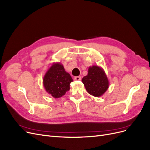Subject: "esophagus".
Wrapping results in <instances>:
<instances>
[{"mask_svg":"<svg viewBox=\"0 0 150 150\" xmlns=\"http://www.w3.org/2000/svg\"><path fill=\"white\" fill-rule=\"evenodd\" d=\"M75 80L76 81H79V80H81V76H75V77L74 78Z\"/></svg>","mask_w":150,"mask_h":150,"instance_id":"obj_1","label":"esophagus"}]
</instances>
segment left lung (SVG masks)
<instances>
[{
    "mask_svg": "<svg viewBox=\"0 0 150 150\" xmlns=\"http://www.w3.org/2000/svg\"><path fill=\"white\" fill-rule=\"evenodd\" d=\"M87 92L94 97H100L108 91L109 82L103 68L97 65L89 67L88 74L82 79Z\"/></svg>",
    "mask_w": 150,
    "mask_h": 150,
    "instance_id": "1",
    "label": "left lung"
}]
</instances>
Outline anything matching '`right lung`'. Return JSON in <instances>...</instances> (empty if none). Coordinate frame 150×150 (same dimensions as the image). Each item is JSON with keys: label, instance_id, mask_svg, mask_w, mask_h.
Returning <instances> with one entry per match:
<instances>
[{"label": "right lung", "instance_id": "1", "mask_svg": "<svg viewBox=\"0 0 150 150\" xmlns=\"http://www.w3.org/2000/svg\"><path fill=\"white\" fill-rule=\"evenodd\" d=\"M71 82L73 79L70 75L59 62L51 64L42 80L46 92L54 98H59L65 95L70 90Z\"/></svg>", "mask_w": 150, "mask_h": 150}]
</instances>
